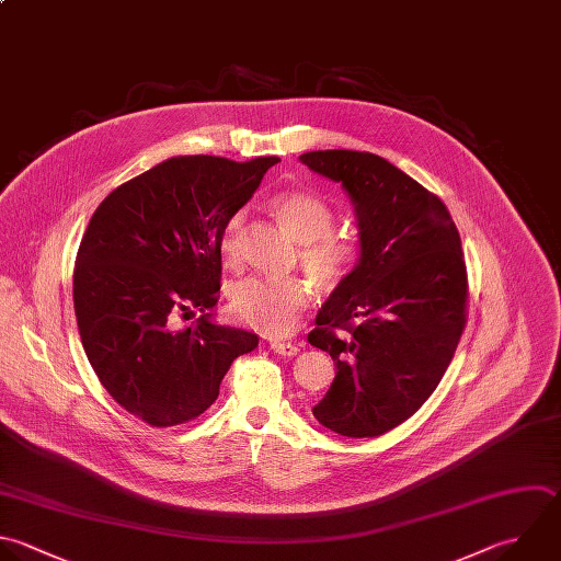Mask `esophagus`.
Returning a JSON list of instances; mask_svg holds the SVG:
<instances>
[{"instance_id":"esophagus-1","label":"esophagus","mask_w":561,"mask_h":561,"mask_svg":"<svg viewBox=\"0 0 561 561\" xmlns=\"http://www.w3.org/2000/svg\"><path fill=\"white\" fill-rule=\"evenodd\" d=\"M272 351L276 355H283V357H294V355H298L300 346L291 344V342H272Z\"/></svg>"}]
</instances>
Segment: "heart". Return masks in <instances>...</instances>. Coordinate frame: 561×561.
I'll return each instance as SVG.
<instances>
[{
  "instance_id": "b5f03b06",
  "label": "heart",
  "mask_w": 561,
  "mask_h": 561,
  "mask_svg": "<svg viewBox=\"0 0 561 561\" xmlns=\"http://www.w3.org/2000/svg\"><path fill=\"white\" fill-rule=\"evenodd\" d=\"M272 208L280 226L298 241L300 263L322 285L340 283L353 267L357 250L348 239L331 234L333 210L316 195L289 191L274 197ZM243 213L232 215L221 232V256L234 263L239 254V230ZM313 298L311 285L302 278H263L252 276L232 287L230 311L250 329L265 335L291 333Z\"/></svg>"
}]
</instances>
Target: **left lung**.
<instances>
[{"instance_id":"8db88e82","label":"left lung","mask_w":561,"mask_h":561,"mask_svg":"<svg viewBox=\"0 0 561 561\" xmlns=\"http://www.w3.org/2000/svg\"><path fill=\"white\" fill-rule=\"evenodd\" d=\"M300 162L342 184L359 228L357 265L307 335L337 368L313 416L342 436H379L425 403L454 357L469 296L460 237L434 193L375 153Z\"/></svg>"}]
</instances>
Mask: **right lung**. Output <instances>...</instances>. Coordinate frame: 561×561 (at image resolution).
I'll return each mask as SVG.
<instances>
[{"label":"right lung","instance_id":"add662e5","mask_svg":"<svg viewBox=\"0 0 561 561\" xmlns=\"http://www.w3.org/2000/svg\"><path fill=\"white\" fill-rule=\"evenodd\" d=\"M278 158L180 156L121 184L90 219L75 267V313L105 390L151 427L206 412L230 364L259 346L215 324L221 232ZM203 316L186 330L180 310Z\"/></svg>","mask_w":561,"mask_h":561}]
</instances>
